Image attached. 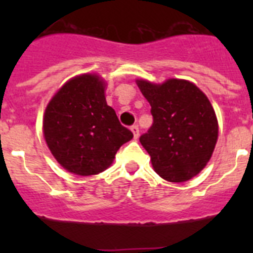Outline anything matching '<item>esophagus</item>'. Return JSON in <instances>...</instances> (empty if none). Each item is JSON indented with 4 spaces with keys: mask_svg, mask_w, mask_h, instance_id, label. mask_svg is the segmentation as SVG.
I'll use <instances>...</instances> for the list:
<instances>
[{
    "mask_svg": "<svg viewBox=\"0 0 253 253\" xmlns=\"http://www.w3.org/2000/svg\"><path fill=\"white\" fill-rule=\"evenodd\" d=\"M130 130L133 131L134 138H135V139H138V137H139V128H138V125H131Z\"/></svg>",
    "mask_w": 253,
    "mask_h": 253,
    "instance_id": "34e87169",
    "label": "esophagus"
}]
</instances>
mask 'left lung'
I'll list each match as a JSON object with an SVG mask.
<instances>
[{"label": "left lung", "mask_w": 253, "mask_h": 253, "mask_svg": "<svg viewBox=\"0 0 253 253\" xmlns=\"http://www.w3.org/2000/svg\"><path fill=\"white\" fill-rule=\"evenodd\" d=\"M151 104L153 124L139 138L154 171L169 182H184L207 166L218 139V122L207 96L185 80L162 84L137 82Z\"/></svg>", "instance_id": "left-lung-1"}]
</instances>
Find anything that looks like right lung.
<instances>
[{
  "label": "right lung",
  "mask_w": 253,
  "mask_h": 253,
  "mask_svg": "<svg viewBox=\"0 0 253 253\" xmlns=\"http://www.w3.org/2000/svg\"><path fill=\"white\" fill-rule=\"evenodd\" d=\"M104 82L95 75L69 80L50 100L43 120L45 142L55 160L81 176L110 166L133 133L106 104Z\"/></svg>",
  "instance_id": "add662e5"
}]
</instances>
